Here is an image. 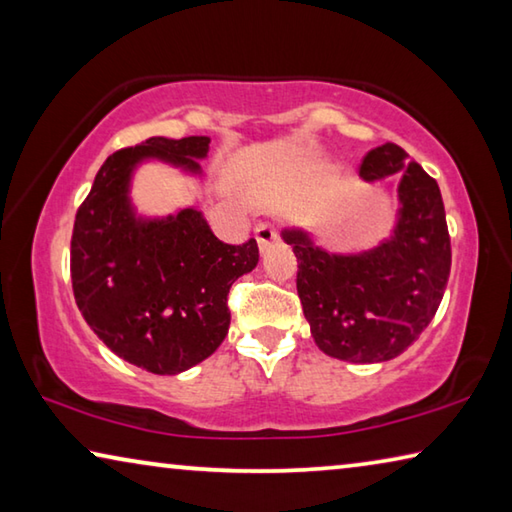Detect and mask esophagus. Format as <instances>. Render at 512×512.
<instances>
[{"mask_svg": "<svg viewBox=\"0 0 512 512\" xmlns=\"http://www.w3.org/2000/svg\"><path fill=\"white\" fill-rule=\"evenodd\" d=\"M255 237H257V244L262 250H266L268 246H273L277 241V230L275 225L271 223H259L255 228Z\"/></svg>", "mask_w": 512, "mask_h": 512, "instance_id": "esophagus-1", "label": "esophagus"}]
</instances>
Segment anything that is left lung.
<instances>
[{
    "mask_svg": "<svg viewBox=\"0 0 512 512\" xmlns=\"http://www.w3.org/2000/svg\"><path fill=\"white\" fill-rule=\"evenodd\" d=\"M404 149L386 142L359 169L366 183L400 173L391 237L361 253H329L309 232L284 228L298 257V296L327 357L381 363L402 354L436 316L452 268L438 183Z\"/></svg>",
    "mask_w": 512,
    "mask_h": 512,
    "instance_id": "left-lung-1",
    "label": "left lung"
}]
</instances>
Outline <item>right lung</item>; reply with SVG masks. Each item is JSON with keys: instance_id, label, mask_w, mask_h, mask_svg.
Instances as JSON below:
<instances>
[{"instance_id": "obj_1", "label": "right lung", "mask_w": 512, "mask_h": 512, "mask_svg": "<svg viewBox=\"0 0 512 512\" xmlns=\"http://www.w3.org/2000/svg\"><path fill=\"white\" fill-rule=\"evenodd\" d=\"M207 151L210 137L192 135L149 137L112 153L76 212L69 257L76 305L117 357L153 375H178L219 348L232 282L259 262L255 239L223 244L196 207L169 216L135 210L131 183L142 162L201 176Z\"/></svg>"}]
</instances>
